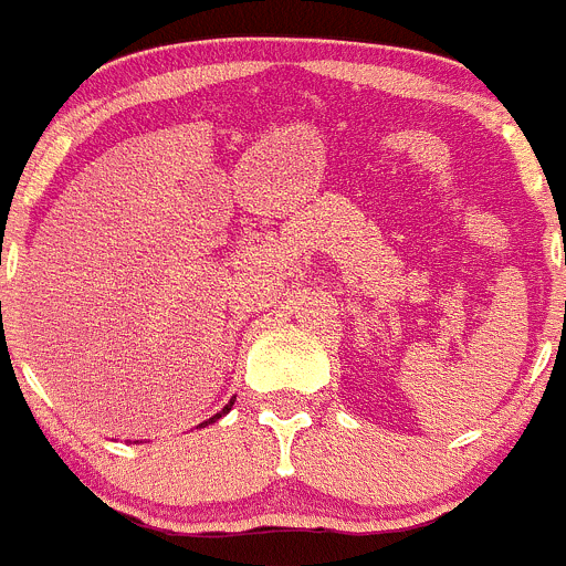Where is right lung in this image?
Returning a JSON list of instances; mask_svg holds the SVG:
<instances>
[{
  "label": "right lung",
  "mask_w": 566,
  "mask_h": 566,
  "mask_svg": "<svg viewBox=\"0 0 566 566\" xmlns=\"http://www.w3.org/2000/svg\"><path fill=\"white\" fill-rule=\"evenodd\" d=\"M231 405H234V399H231V402H229V405H226V408H223V410H220V413H214V416H211V419H209V421H203V424H200V427H206V424H211V421H218V419H223V416H226V413H229V410H231Z\"/></svg>",
  "instance_id": "obj_1"
}]
</instances>
